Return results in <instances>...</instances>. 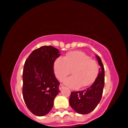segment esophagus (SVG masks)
Wrapping results in <instances>:
<instances>
[{
	"label": "esophagus",
	"mask_w": 128,
	"mask_h": 128,
	"mask_svg": "<svg viewBox=\"0 0 128 128\" xmlns=\"http://www.w3.org/2000/svg\"><path fill=\"white\" fill-rule=\"evenodd\" d=\"M63 87H64V86L62 85V84H60V85L59 86V89L60 90H61L63 88Z\"/></svg>",
	"instance_id": "obj_1"
}]
</instances>
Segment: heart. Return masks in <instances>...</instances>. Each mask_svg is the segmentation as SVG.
I'll return each instance as SVG.
<instances>
[{
	"instance_id": "heart-1",
	"label": "heart",
	"mask_w": 128,
	"mask_h": 128,
	"mask_svg": "<svg viewBox=\"0 0 128 128\" xmlns=\"http://www.w3.org/2000/svg\"><path fill=\"white\" fill-rule=\"evenodd\" d=\"M71 71L72 76L65 79L64 83L76 89L92 84L98 75L99 67L96 61L80 51L68 52L64 57L59 56L54 61V74L60 81L66 78Z\"/></svg>"
}]
</instances>
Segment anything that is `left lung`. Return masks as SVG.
Returning a JSON list of instances; mask_svg holds the SVG:
<instances>
[{"label": "left lung", "mask_w": 128, "mask_h": 128, "mask_svg": "<svg viewBox=\"0 0 128 128\" xmlns=\"http://www.w3.org/2000/svg\"><path fill=\"white\" fill-rule=\"evenodd\" d=\"M100 66L96 80L91 86L80 92H72L69 98L70 106L79 114H88L101 100L104 85V68L99 56H96Z\"/></svg>", "instance_id": "left-lung-1"}]
</instances>
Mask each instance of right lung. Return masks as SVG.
Segmentation results:
<instances>
[{"label":"right lung","mask_w":128,"mask_h":128,"mask_svg":"<svg viewBox=\"0 0 128 128\" xmlns=\"http://www.w3.org/2000/svg\"><path fill=\"white\" fill-rule=\"evenodd\" d=\"M60 56L52 46H43L34 50L24 64V100L35 115L42 116L52 109L54 100L60 92V83L54 72V62Z\"/></svg>","instance_id":"1"}]
</instances>
